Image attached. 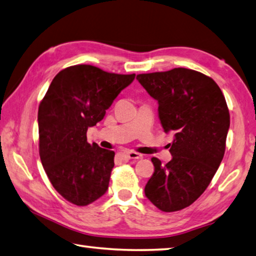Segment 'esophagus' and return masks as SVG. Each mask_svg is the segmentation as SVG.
I'll return each instance as SVG.
<instances>
[{
	"label": "esophagus",
	"mask_w": 256,
	"mask_h": 256,
	"mask_svg": "<svg viewBox=\"0 0 256 256\" xmlns=\"http://www.w3.org/2000/svg\"><path fill=\"white\" fill-rule=\"evenodd\" d=\"M126 156H128V159H142V154H140V153H138V152H134V151H128L126 152Z\"/></svg>",
	"instance_id": "obj_1"
}]
</instances>
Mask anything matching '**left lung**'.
Returning a JSON list of instances; mask_svg holds the SVG:
<instances>
[{"instance_id":"1","label":"left lung","mask_w":256,"mask_h":256,"mask_svg":"<svg viewBox=\"0 0 256 256\" xmlns=\"http://www.w3.org/2000/svg\"><path fill=\"white\" fill-rule=\"evenodd\" d=\"M136 80L158 100L166 133H174L166 164L151 161L154 172L144 194L162 212L192 205L205 192L225 153L230 112L220 88L210 77L187 68L140 74Z\"/></svg>"}]
</instances>
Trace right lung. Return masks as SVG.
Masks as SVG:
<instances>
[{"mask_svg":"<svg viewBox=\"0 0 256 256\" xmlns=\"http://www.w3.org/2000/svg\"><path fill=\"white\" fill-rule=\"evenodd\" d=\"M134 78L76 64L56 75L41 100V164L54 188L74 205L87 206L108 192L115 153L88 143L86 133Z\"/></svg>","mask_w":256,"mask_h":256,"instance_id":"obj_1","label":"right lung"}]
</instances>
